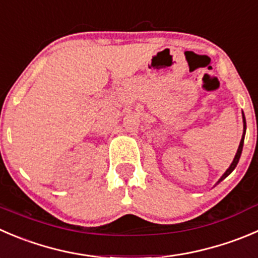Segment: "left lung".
I'll list each match as a JSON object with an SVG mask.
<instances>
[{"instance_id": "1", "label": "left lung", "mask_w": 258, "mask_h": 258, "mask_svg": "<svg viewBox=\"0 0 258 258\" xmlns=\"http://www.w3.org/2000/svg\"><path fill=\"white\" fill-rule=\"evenodd\" d=\"M244 135H246V118H244V114H243V135H242V140H241V142H239V146H238V150H237V154H236V156H234V159H233V161H232V164H231V166L228 167V169H227V171L224 172L223 175H222V177L221 179L218 180V182H221L222 180L223 179H226L227 176H228L229 174H231L232 171H233L234 169H236V166H237V164H238V161H239V157H241V154H242V149H243V142H244ZM218 182H217V184H218Z\"/></svg>"}]
</instances>
